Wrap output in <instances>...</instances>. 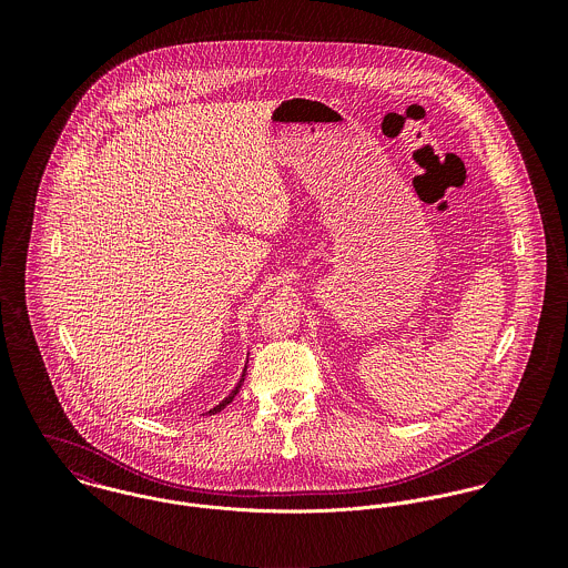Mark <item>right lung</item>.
<instances>
[{
  "label": "right lung",
  "mask_w": 568,
  "mask_h": 568,
  "mask_svg": "<svg viewBox=\"0 0 568 568\" xmlns=\"http://www.w3.org/2000/svg\"><path fill=\"white\" fill-rule=\"evenodd\" d=\"M244 372H246V365H244ZM244 372L243 376H241V381H239V385L232 389V394H230V396H227L223 403H219V405L214 406V408H210V413H212V415H214V413H221L225 406L230 405V403L236 398V394H239V392H241V387H243Z\"/></svg>",
  "instance_id": "1"
}]
</instances>
